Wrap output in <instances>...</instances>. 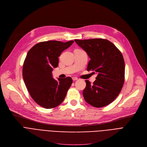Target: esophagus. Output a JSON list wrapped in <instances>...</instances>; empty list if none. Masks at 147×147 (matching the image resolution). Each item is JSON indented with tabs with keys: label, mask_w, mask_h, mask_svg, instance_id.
<instances>
[{
	"label": "esophagus",
	"mask_w": 147,
	"mask_h": 147,
	"mask_svg": "<svg viewBox=\"0 0 147 147\" xmlns=\"http://www.w3.org/2000/svg\"><path fill=\"white\" fill-rule=\"evenodd\" d=\"M72 79H73V81H76V80H77L78 79L77 78H73Z\"/></svg>",
	"instance_id": "obj_1"
}]
</instances>
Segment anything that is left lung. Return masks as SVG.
I'll list each match as a JSON object with an SVG mask.
<instances>
[{
  "label": "left lung",
  "instance_id": "obj_1",
  "mask_svg": "<svg viewBox=\"0 0 147 147\" xmlns=\"http://www.w3.org/2000/svg\"><path fill=\"white\" fill-rule=\"evenodd\" d=\"M90 58L87 70L97 74L91 84L85 80L83 95L86 102L100 108L111 103L119 95L125 82V61L113 43L102 38L74 40Z\"/></svg>",
  "mask_w": 147,
  "mask_h": 147
}]
</instances>
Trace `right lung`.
Listing matches in <instances>:
<instances>
[{"mask_svg": "<svg viewBox=\"0 0 147 147\" xmlns=\"http://www.w3.org/2000/svg\"><path fill=\"white\" fill-rule=\"evenodd\" d=\"M74 41L49 40L38 43L28 52L22 68L26 88L34 101L46 109L55 108L65 98L73 80L53 78L52 71L58 66V57Z\"/></svg>", "mask_w": 147, "mask_h": 147, "instance_id": "add662e5", "label": "right lung"}]
</instances>
